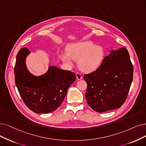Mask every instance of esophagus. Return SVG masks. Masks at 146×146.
I'll list each match as a JSON object with an SVG mask.
<instances>
[{
    "label": "esophagus",
    "instance_id": "obj_1",
    "mask_svg": "<svg viewBox=\"0 0 146 146\" xmlns=\"http://www.w3.org/2000/svg\"><path fill=\"white\" fill-rule=\"evenodd\" d=\"M76 79L78 80H80L82 79V76L81 75V74L79 73H76Z\"/></svg>",
    "mask_w": 146,
    "mask_h": 146
}]
</instances>
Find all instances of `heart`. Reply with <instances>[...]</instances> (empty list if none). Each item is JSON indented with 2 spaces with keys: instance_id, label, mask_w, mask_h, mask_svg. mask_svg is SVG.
Instances as JSON below:
<instances>
[{
  "instance_id": "heart-1",
  "label": "heart",
  "mask_w": 146,
  "mask_h": 146,
  "mask_svg": "<svg viewBox=\"0 0 146 146\" xmlns=\"http://www.w3.org/2000/svg\"><path fill=\"white\" fill-rule=\"evenodd\" d=\"M66 52L67 53H62L59 55L62 62L67 66H71L72 59L78 60L79 69L85 72H93L98 68L105 56L104 48L91 41L70 44L67 47Z\"/></svg>"
}]
</instances>
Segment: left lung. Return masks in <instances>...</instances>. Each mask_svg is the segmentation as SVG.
<instances>
[{
	"instance_id": "8db88e82",
	"label": "left lung",
	"mask_w": 146,
	"mask_h": 146,
	"mask_svg": "<svg viewBox=\"0 0 146 146\" xmlns=\"http://www.w3.org/2000/svg\"><path fill=\"white\" fill-rule=\"evenodd\" d=\"M133 67L125 47L112 50L99 67L85 74V98L94 111L103 112L119 108L125 103L133 79Z\"/></svg>"
}]
</instances>
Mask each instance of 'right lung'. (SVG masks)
Segmentation results:
<instances>
[{
    "label": "right lung",
    "mask_w": 146,
    "mask_h": 146,
    "mask_svg": "<svg viewBox=\"0 0 146 146\" xmlns=\"http://www.w3.org/2000/svg\"><path fill=\"white\" fill-rule=\"evenodd\" d=\"M30 52L23 47L17 53L14 67L16 87L29 109L37 114H47L62 104L68 87L76 80V75L71 71L51 66L44 75L34 76L25 64Z\"/></svg>",
    "instance_id": "add662e5"
}]
</instances>
